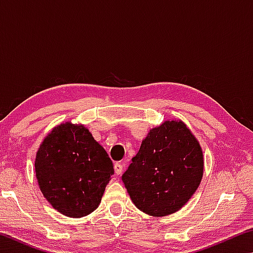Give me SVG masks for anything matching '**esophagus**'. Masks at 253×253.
Returning a JSON list of instances; mask_svg holds the SVG:
<instances>
[{
    "label": "esophagus",
    "mask_w": 253,
    "mask_h": 253,
    "mask_svg": "<svg viewBox=\"0 0 253 253\" xmlns=\"http://www.w3.org/2000/svg\"><path fill=\"white\" fill-rule=\"evenodd\" d=\"M115 173H116L117 175H121L123 173V169H124V165L121 164V163H116L115 164Z\"/></svg>",
    "instance_id": "esophagus-1"
}]
</instances>
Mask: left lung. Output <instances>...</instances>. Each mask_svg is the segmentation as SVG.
Returning a JSON list of instances; mask_svg holds the SVG:
<instances>
[{"label": "left lung", "instance_id": "left-lung-1", "mask_svg": "<svg viewBox=\"0 0 253 253\" xmlns=\"http://www.w3.org/2000/svg\"><path fill=\"white\" fill-rule=\"evenodd\" d=\"M203 169L198 139L182 121H166L149 130L122 179L140 211L165 216L192 198Z\"/></svg>", "mask_w": 253, "mask_h": 253}]
</instances>
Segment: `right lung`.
<instances>
[{
    "instance_id": "right-lung-1",
    "label": "right lung",
    "mask_w": 253,
    "mask_h": 253,
    "mask_svg": "<svg viewBox=\"0 0 253 253\" xmlns=\"http://www.w3.org/2000/svg\"><path fill=\"white\" fill-rule=\"evenodd\" d=\"M36 176L48 202L63 215L83 217L101 202L113 162L84 125L60 124L37 152Z\"/></svg>"
}]
</instances>
